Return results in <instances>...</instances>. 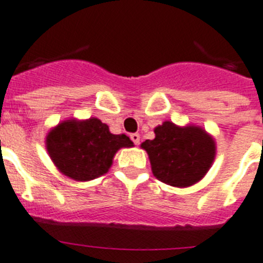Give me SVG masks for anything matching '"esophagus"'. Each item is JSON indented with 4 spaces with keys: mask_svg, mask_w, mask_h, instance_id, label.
Here are the masks:
<instances>
[{
    "mask_svg": "<svg viewBox=\"0 0 263 263\" xmlns=\"http://www.w3.org/2000/svg\"><path fill=\"white\" fill-rule=\"evenodd\" d=\"M130 140L133 141L134 145H140V134H137V133L130 134Z\"/></svg>",
    "mask_w": 263,
    "mask_h": 263,
    "instance_id": "obj_1",
    "label": "esophagus"
}]
</instances>
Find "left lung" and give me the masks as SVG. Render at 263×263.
I'll list each match as a JSON object with an SVG mask.
<instances>
[{
  "instance_id": "8db88e82",
  "label": "left lung",
  "mask_w": 263,
  "mask_h": 263,
  "mask_svg": "<svg viewBox=\"0 0 263 263\" xmlns=\"http://www.w3.org/2000/svg\"><path fill=\"white\" fill-rule=\"evenodd\" d=\"M156 138L146 140V150L154 177L176 187H187L201 181L215 157V142L199 126H177L165 121L154 129Z\"/></svg>"
}]
</instances>
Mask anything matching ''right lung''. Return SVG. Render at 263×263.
<instances>
[{
	"mask_svg": "<svg viewBox=\"0 0 263 263\" xmlns=\"http://www.w3.org/2000/svg\"><path fill=\"white\" fill-rule=\"evenodd\" d=\"M133 146L125 134H111L98 118L66 120L46 136V150L57 169L76 181H90L109 172L121 147Z\"/></svg>",
	"mask_w": 263,
	"mask_h": 263,
	"instance_id": "obj_1",
	"label": "right lung"
}]
</instances>
